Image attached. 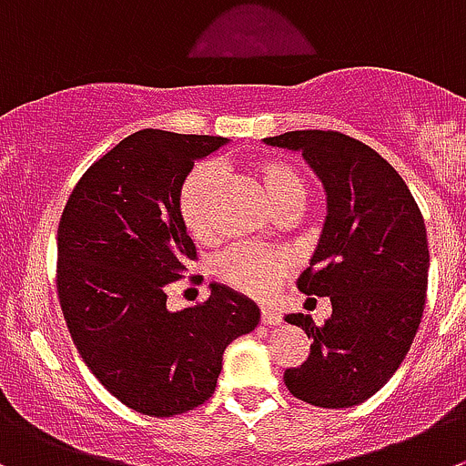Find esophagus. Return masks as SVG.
<instances>
[{
  "label": "esophagus",
  "instance_id": "obj_1",
  "mask_svg": "<svg viewBox=\"0 0 466 466\" xmlns=\"http://www.w3.org/2000/svg\"><path fill=\"white\" fill-rule=\"evenodd\" d=\"M281 320H283L281 311H277V309L272 307L260 309V322H263V325H279Z\"/></svg>",
  "mask_w": 466,
  "mask_h": 466
}]
</instances>
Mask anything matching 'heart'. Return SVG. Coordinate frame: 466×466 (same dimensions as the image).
<instances>
[{
    "label": "heart",
    "instance_id": "obj_1",
    "mask_svg": "<svg viewBox=\"0 0 466 466\" xmlns=\"http://www.w3.org/2000/svg\"><path fill=\"white\" fill-rule=\"evenodd\" d=\"M254 176L260 180L265 197L272 203L274 212H299L307 203V180L292 164L283 159H258L254 162ZM219 183V169L215 164H197L178 187L176 212L197 242H208L215 233L212 228V206ZM290 260L286 254L254 245H236L219 254L212 263V274L226 286L254 297H265L277 288L279 279L288 272Z\"/></svg>",
    "mask_w": 466,
    "mask_h": 466
}]
</instances>
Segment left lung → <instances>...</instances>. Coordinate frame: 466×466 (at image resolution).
Masks as SVG:
<instances>
[{"label": "left lung", "instance_id": "obj_1", "mask_svg": "<svg viewBox=\"0 0 466 466\" xmlns=\"http://www.w3.org/2000/svg\"><path fill=\"white\" fill-rule=\"evenodd\" d=\"M268 146L299 150L327 192V219L297 288L329 297L331 318L290 313L313 339L307 361L286 369L288 391L340 410L391 380L420 325L428 290V236L410 187L370 146L334 130H295Z\"/></svg>", "mask_w": 466, "mask_h": 466}]
</instances>
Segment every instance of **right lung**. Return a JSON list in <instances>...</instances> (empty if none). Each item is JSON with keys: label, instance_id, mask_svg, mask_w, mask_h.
Here are the masks:
<instances>
[{"label": "right lung", "instance_id": "right-lung-1", "mask_svg": "<svg viewBox=\"0 0 466 466\" xmlns=\"http://www.w3.org/2000/svg\"><path fill=\"white\" fill-rule=\"evenodd\" d=\"M224 137L139 130L93 162L56 230V290L79 357L130 410L174 416L215 393L228 343L260 311L249 297L210 283V297L167 309L197 247L176 212L194 162Z\"/></svg>", "mask_w": 466, "mask_h": 466}]
</instances>
